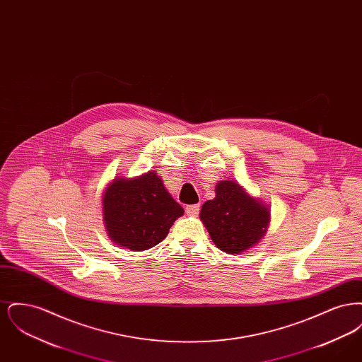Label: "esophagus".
I'll use <instances>...</instances> for the list:
<instances>
[{
  "label": "esophagus",
  "mask_w": 362,
  "mask_h": 362,
  "mask_svg": "<svg viewBox=\"0 0 362 362\" xmlns=\"http://www.w3.org/2000/svg\"><path fill=\"white\" fill-rule=\"evenodd\" d=\"M186 213L191 216V217H195V216H198V213H199V205H189V206L186 207Z\"/></svg>",
  "instance_id": "esophagus-1"
}]
</instances>
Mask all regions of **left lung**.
Returning <instances> with one entry per match:
<instances>
[{"instance_id":"left-lung-1","label":"left lung","mask_w":362,"mask_h":362,"mask_svg":"<svg viewBox=\"0 0 362 362\" xmlns=\"http://www.w3.org/2000/svg\"><path fill=\"white\" fill-rule=\"evenodd\" d=\"M199 218L217 248L239 255L264 238L270 224V206L248 194L238 182L226 179L216 185V197L202 205Z\"/></svg>"}]
</instances>
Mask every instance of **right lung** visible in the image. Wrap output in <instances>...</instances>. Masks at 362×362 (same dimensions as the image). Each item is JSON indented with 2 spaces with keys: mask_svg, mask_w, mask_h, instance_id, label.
<instances>
[{
  "mask_svg": "<svg viewBox=\"0 0 362 362\" xmlns=\"http://www.w3.org/2000/svg\"><path fill=\"white\" fill-rule=\"evenodd\" d=\"M102 206L108 238L132 251H145L164 240L185 213L156 171L117 176L104 189Z\"/></svg>",
  "mask_w": 362,
  "mask_h": 362,
  "instance_id": "1",
  "label": "right lung"
}]
</instances>
